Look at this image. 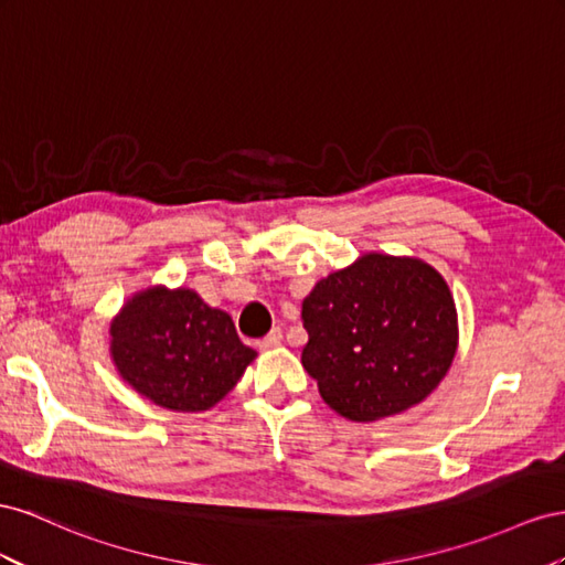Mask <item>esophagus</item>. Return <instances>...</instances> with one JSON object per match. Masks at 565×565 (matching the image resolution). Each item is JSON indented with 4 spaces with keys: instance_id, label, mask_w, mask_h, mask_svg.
<instances>
[{
    "instance_id": "34e87169",
    "label": "esophagus",
    "mask_w": 565,
    "mask_h": 565,
    "mask_svg": "<svg viewBox=\"0 0 565 565\" xmlns=\"http://www.w3.org/2000/svg\"><path fill=\"white\" fill-rule=\"evenodd\" d=\"M281 341H284L281 329H271V331L263 338V341H257V348H260V350H271V348H279Z\"/></svg>"
}]
</instances>
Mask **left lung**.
Returning a JSON list of instances; mask_svg holds the SVG:
<instances>
[{
  "label": "left lung",
  "mask_w": 565,
  "mask_h": 565,
  "mask_svg": "<svg viewBox=\"0 0 565 565\" xmlns=\"http://www.w3.org/2000/svg\"><path fill=\"white\" fill-rule=\"evenodd\" d=\"M302 366L327 405L372 424L424 402L459 345L457 305L443 274L409 255L364 253L302 300Z\"/></svg>",
  "instance_id": "8db88e82"
}]
</instances>
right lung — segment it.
I'll list each match as a JSON object with an SVG mask.
<instances>
[{
    "mask_svg": "<svg viewBox=\"0 0 565 565\" xmlns=\"http://www.w3.org/2000/svg\"><path fill=\"white\" fill-rule=\"evenodd\" d=\"M110 360L143 399L196 414L227 395L257 352L238 341L232 317L193 288L156 284L132 294L110 321Z\"/></svg>",
    "mask_w": 565,
    "mask_h": 565,
    "instance_id": "add662e5",
    "label": "right lung"
}]
</instances>
